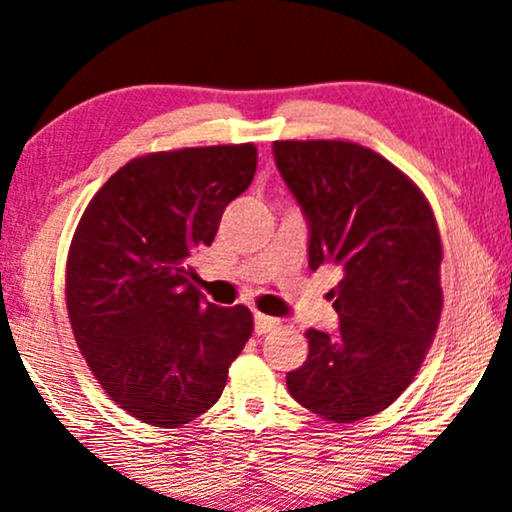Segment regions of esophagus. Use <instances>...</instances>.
<instances>
[{
    "label": "esophagus",
    "mask_w": 512,
    "mask_h": 512,
    "mask_svg": "<svg viewBox=\"0 0 512 512\" xmlns=\"http://www.w3.org/2000/svg\"><path fill=\"white\" fill-rule=\"evenodd\" d=\"M278 328V321L274 319V316H267V314H255V333L257 335H264V333H271L276 331Z\"/></svg>",
    "instance_id": "obj_1"
}]
</instances>
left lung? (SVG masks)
I'll use <instances>...</instances> for the list:
<instances>
[{"label": "left lung", "instance_id": "1", "mask_svg": "<svg viewBox=\"0 0 512 512\" xmlns=\"http://www.w3.org/2000/svg\"><path fill=\"white\" fill-rule=\"evenodd\" d=\"M276 167L309 224V267L340 271V331L309 328L286 375L297 404L333 423L380 413L411 385L442 314V241L423 191L352 141H274Z\"/></svg>", "mask_w": 512, "mask_h": 512}]
</instances>
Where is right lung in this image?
Segmentation results:
<instances>
[{
  "label": "right lung",
  "instance_id": "right-lung-1",
  "mask_svg": "<svg viewBox=\"0 0 512 512\" xmlns=\"http://www.w3.org/2000/svg\"><path fill=\"white\" fill-rule=\"evenodd\" d=\"M255 170V144L141 155L77 224L66 267L75 342L108 397L141 423L181 428L217 404L252 335L248 307L200 295L189 257L215 241Z\"/></svg>",
  "mask_w": 512,
  "mask_h": 512
}]
</instances>
